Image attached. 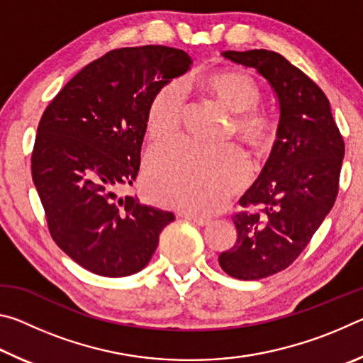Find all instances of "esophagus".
<instances>
[{
    "label": "esophagus",
    "mask_w": 363,
    "mask_h": 363,
    "mask_svg": "<svg viewBox=\"0 0 363 363\" xmlns=\"http://www.w3.org/2000/svg\"><path fill=\"white\" fill-rule=\"evenodd\" d=\"M189 220H192V223H195L196 225H208L211 223L210 218H205V216H196V214H184Z\"/></svg>",
    "instance_id": "esophagus-1"
}]
</instances>
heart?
I'll return each instance as SVG.
<instances>
[{
  "label": "heart",
  "instance_id": "heart-1",
  "mask_svg": "<svg viewBox=\"0 0 363 363\" xmlns=\"http://www.w3.org/2000/svg\"><path fill=\"white\" fill-rule=\"evenodd\" d=\"M201 89L237 113L233 130L253 149H266L275 130L266 115L257 112L259 86L242 70H219L200 77ZM186 108L177 83L163 86L147 110L145 128L152 140H164L179 133ZM248 158L237 145L203 147L189 140H174L152 149L145 162L144 187L158 203L189 211L210 213L248 179Z\"/></svg>",
  "mask_w": 363,
  "mask_h": 363
}]
</instances>
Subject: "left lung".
I'll return each instance as SVG.
<instances>
[{"label":"left lung","instance_id":"obj_1","mask_svg":"<svg viewBox=\"0 0 363 363\" xmlns=\"http://www.w3.org/2000/svg\"><path fill=\"white\" fill-rule=\"evenodd\" d=\"M272 86L280 116L272 152L233 214L237 242L219 255L230 277L259 280L286 269L311 242L335 205L344 140L323 91L298 67L267 49L225 51Z\"/></svg>","mask_w":363,"mask_h":363}]
</instances>
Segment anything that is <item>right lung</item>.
I'll return each instance as SVG.
<instances>
[{
	"label": "right lung",
	"instance_id": "1",
	"mask_svg": "<svg viewBox=\"0 0 363 363\" xmlns=\"http://www.w3.org/2000/svg\"><path fill=\"white\" fill-rule=\"evenodd\" d=\"M190 64L176 48L113 49L79 70L41 116L33 184L52 240L89 272L143 270L174 220L120 190L136 181L152 99Z\"/></svg>",
	"mask_w": 363,
	"mask_h": 363
}]
</instances>
